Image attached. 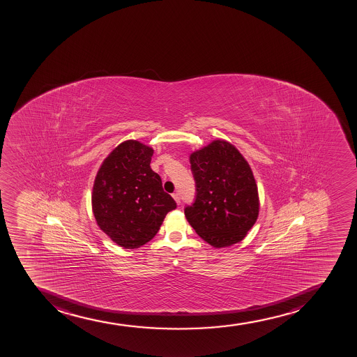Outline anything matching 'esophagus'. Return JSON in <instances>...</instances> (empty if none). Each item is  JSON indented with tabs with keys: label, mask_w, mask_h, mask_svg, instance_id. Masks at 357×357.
I'll list each match as a JSON object with an SVG mask.
<instances>
[{
	"label": "esophagus",
	"mask_w": 357,
	"mask_h": 357,
	"mask_svg": "<svg viewBox=\"0 0 357 357\" xmlns=\"http://www.w3.org/2000/svg\"><path fill=\"white\" fill-rule=\"evenodd\" d=\"M173 197L175 201H176L177 204H180L181 203V197L180 194L178 192H174Z\"/></svg>",
	"instance_id": "esophagus-1"
}]
</instances>
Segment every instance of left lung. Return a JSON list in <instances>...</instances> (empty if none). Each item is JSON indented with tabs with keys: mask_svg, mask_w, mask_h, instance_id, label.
Returning <instances> with one entry per match:
<instances>
[{
	"mask_svg": "<svg viewBox=\"0 0 357 357\" xmlns=\"http://www.w3.org/2000/svg\"><path fill=\"white\" fill-rule=\"evenodd\" d=\"M195 197L184 208L199 237L221 248L243 240L257 220L259 196L252 169L235 146L214 141L190 155Z\"/></svg>",
	"mask_w": 357,
	"mask_h": 357,
	"instance_id": "left-lung-1",
	"label": "left lung"
}]
</instances>
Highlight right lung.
Instances as JSON below:
<instances>
[{
	"label": "right lung",
	"instance_id": "obj_1",
	"mask_svg": "<svg viewBox=\"0 0 357 357\" xmlns=\"http://www.w3.org/2000/svg\"><path fill=\"white\" fill-rule=\"evenodd\" d=\"M154 151L126 141L105 158L95 178L93 211L98 225L114 242L139 248L158 234L176 202L151 168Z\"/></svg>",
	"mask_w": 357,
	"mask_h": 357
}]
</instances>
